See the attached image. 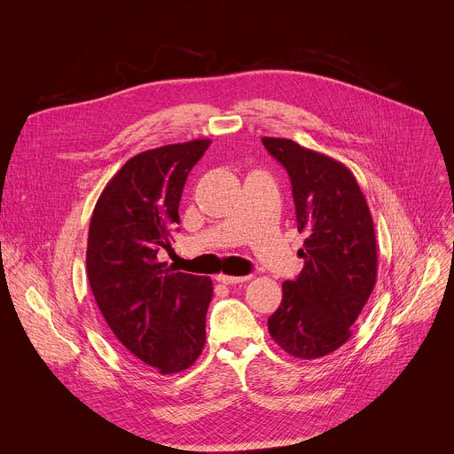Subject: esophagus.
<instances>
[{"mask_svg":"<svg viewBox=\"0 0 454 454\" xmlns=\"http://www.w3.org/2000/svg\"><path fill=\"white\" fill-rule=\"evenodd\" d=\"M215 280L217 282H221V284H226V286H235V284H242V282H246V280H249V277H231V275H217L215 277Z\"/></svg>","mask_w":454,"mask_h":454,"instance_id":"1","label":"esophagus"}]
</instances>
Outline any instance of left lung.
<instances>
[{
	"label": "left lung",
	"mask_w": 454,
	"mask_h": 454,
	"mask_svg": "<svg viewBox=\"0 0 454 454\" xmlns=\"http://www.w3.org/2000/svg\"><path fill=\"white\" fill-rule=\"evenodd\" d=\"M262 144L289 174L298 231L307 233L298 251L303 270L282 284V303L270 316L268 329L287 354L316 359L350 338L373 291V221L343 163L286 138H262Z\"/></svg>",
	"instance_id": "1"
}]
</instances>
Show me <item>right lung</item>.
<instances>
[{"instance_id":"1","label":"right lung","mask_w":454,"mask_h":454,"mask_svg":"<svg viewBox=\"0 0 454 454\" xmlns=\"http://www.w3.org/2000/svg\"><path fill=\"white\" fill-rule=\"evenodd\" d=\"M208 147L192 140L137 154L106 184L90 223L88 280L107 327L163 375L192 366L207 341L212 280L176 273L158 251L170 246L184 181Z\"/></svg>"}]
</instances>
